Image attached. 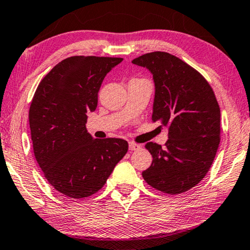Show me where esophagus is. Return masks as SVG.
I'll return each instance as SVG.
<instances>
[{"label":"esophagus","mask_w":250,"mask_h":250,"mask_svg":"<svg viewBox=\"0 0 250 250\" xmlns=\"http://www.w3.org/2000/svg\"><path fill=\"white\" fill-rule=\"evenodd\" d=\"M140 148H141L140 145L134 144V142H129V150H131V151H134V150H139Z\"/></svg>","instance_id":"esophagus-1"}]
</instances>
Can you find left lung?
<instances>
[{
    "instance_id": "obj_1",
    "label": "left lung",
    "mask_w": 250,
    "mask_h": 250,
    "mask_svg": "<svg viewBox=\"0 0 250 250\" xmlns=\"http://www.w3.org/2000/svg\"><path fill=\"white\" fill-rule=\"evenodd\" d=\"M154 82L152 120L168 126L165 146L148 142L152 164L142 172L146 184L169 195L195 187L210 169L220 142V109L206 79L167 52L132 60Z\"/></svg>"
}]
</instances>
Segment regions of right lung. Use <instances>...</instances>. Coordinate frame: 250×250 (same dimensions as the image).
Here are the masks:
<instances>
[{
    "instance_id": "right-lung-1",
    "label": "right lung",
    "mask_w": 250,
    "mask_h": 250,
    "mask_svg": "<svg viewBox=\"0 0 250 250\" xmlns=\"http://www.w3.org/2000/svg\"><path fill=\"white\" fill-rule=\"evenodd\" d=\"M122 60L68 58L35 91L29 111L34 156L49 184L63 195L81 199L99 191L128 151L125 140L94 139L85 126L102 81Z\"/></svg>"
}]
</instances>
